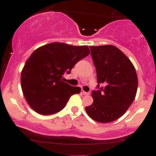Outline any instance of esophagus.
<instances>
[{
	"label": "esophagus",
	"mask_w": 156,
	"mask_h": 156,
	"mask_svg": "<svg viewBox=\"0 0 156 156\" xmlns=\"http://www.w3.org/2000/svg\"><path fill=\"white\" fill-rule=\"evenodd\" d=\"M81 94H83V95H88V94H89V92H86L83 90H81Z\"/></svg>",
	"instance_id": "esophagus-1"
}]
</instances>
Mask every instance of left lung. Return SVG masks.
I'll return each mask as SVG.
<instances>
[{
  "instance_id": "obj_1",
  "label": "left lung",
  "mask_w": 156,
  "mask_h": 156,
  "mask_svg": "<svg viewBox=\"0 0 156 156\" xmlns=\"http://www.w3.org/2000/svg\"><path fill=\"white\" fill-rule=\"evenodd\" d=\"M89 48L98 86L92 92L93 103L86 107V112L94 120L110 122L122 117L135 99L137 75L129 58L115 46Z\"/></svg>"
}]
</instances>
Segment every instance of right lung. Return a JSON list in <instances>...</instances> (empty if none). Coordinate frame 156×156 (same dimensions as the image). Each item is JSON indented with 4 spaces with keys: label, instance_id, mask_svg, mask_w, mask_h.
Masks as SVG:
<instances>
[{
    "label": "right lung",
    "instance_id": "obj_1",
    "mask_svg": "<svg viewBox=\"0 0 156 156\" xmlns=\"http://www.w3.org/2000/svg\"><path fill=\"white\" fill-rule=\"evenodd\" d=\"M88 46L53 42L37 48L26 61L21 73V87L27 103L36 112L50 115L60 112L80 87L62 77L89 54Z\"/></svg>",
    "mask_w": 156,
    "mask_h": 156
}]
</instances>
